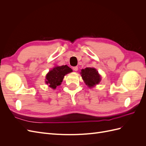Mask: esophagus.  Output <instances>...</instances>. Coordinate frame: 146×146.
Instances as JSON below:
<instances>
[{
    "label": "esophagus",
    "mask_w": 146,
    "mask_h": 146,
    "mask_svg": "<svg viewBox=\"0 0 146 146\" xmlns=\"http://www.w3.org/2000/svg\"><path fill=\"white\" fill-rule=\"evenodd\" d=\"M72 69H73L74 70H75V71H77V70H78V67H77V66H74V67L72 68Z\"/></svg>",
    "instance_id": "34e87169"
}]
</instances>
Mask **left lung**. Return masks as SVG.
Listing matches in <instances>:
<instances>
[{
  "label": "left lung",
  "mask_w": 146,
  "mask_h": 146,
  "mask_svg": "<svg viewBox=\"0 0 146 146\" xmlns=\"http://www.w3.org/2000/svg\"><path fill=\"white\" fill-rule=\"evenodd\" d=\"M81 76L84 82L90 88L98 85L101 81L100 75L94 68H86L81 70Z\"/></svg>",
  "instance_id": "1"
}]
</instances>
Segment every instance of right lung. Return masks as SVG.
<instances>
[{
	"instance_id": "right-lung-1",
	"label": "right lung",
	"mask_w": 146,
	"mask_h": 146,
	"mask_svg": "<svg viewBox=\"0 0 146 146\" xmlns=\"http://www.w3.org/2000/svg\"><path fill=\"white\" fill-rule=\"evenodd\" d=\"M72 72V69L67 65L55 66L47 74L46 83L52 89L55 90L57 86L61 85L65 75Z\"/></svg>"
}]
</instances>
